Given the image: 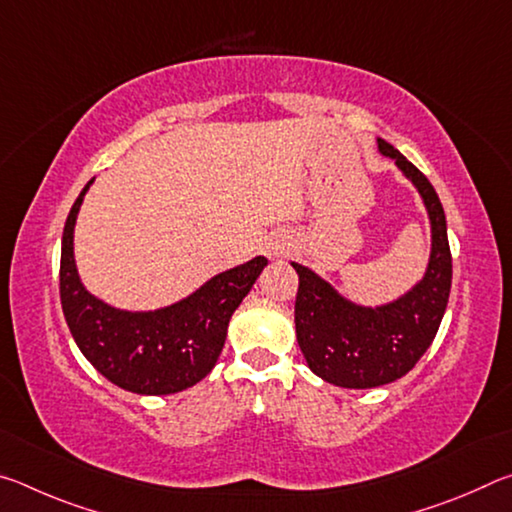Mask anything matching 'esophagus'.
I'll list each match as a JSON object with an SVG mask.
<instances>
[{"label": "esophagus", "mask_w": 512, "mask_h": 512, "mask_svg": "<svg viewBox=\"0 0 512 512\" xmlns=\"http://www.w3.org/2000/svg\"><path fill=\"white\" fill-rule=\"evenodd\" d=\"M275 255H277V250H275Z\"/></svg>", "instance_id": "obj_1"}]
</instances>
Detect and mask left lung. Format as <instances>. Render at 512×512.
<instances>
[{
  "label": "left lung",
  "mask_w": 512,
  "mask_h": 512,
  "mask_svg": "<svg viewBox=\"0 0 512 512\" xmlns=\"http://www.w3.org/2000/svg\"><path fill=\"white\" fill-rule=\"evenodd\" d=\"M379 151L393 158L429 210L433 246L424 280L393 305L363 309L336 296L309 268L293 264L300 277L296 334L309 368L329 384L375 388L404 377L436 339L452 289V250L445 210L427 176L384 140Z\"/></svg>",
  "instance_id": "left-lung-1"
}]
</instances>
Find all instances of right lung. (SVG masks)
<instances>
[{
    "instance_id": "1",
    "label": "right lung",
    "mask_w": 512,
    "mask_h": 512,
    "mask_svg": "<svg viewBox=\"0 0 512 512\" xmlns=\"http://www.w3.org/2000/svg\"><path fill=\"white\" fill-rule=\"evenodd\" d=\"M90 183L67 214L60 250V305L69 332L85 359L119 388L140 395L185 391L214 368L230 316L248 296L266 257L212 277L167 309L146 314L112 309L83 289L72 255L74 221Z\"/></svg>"
}]
</instances>
